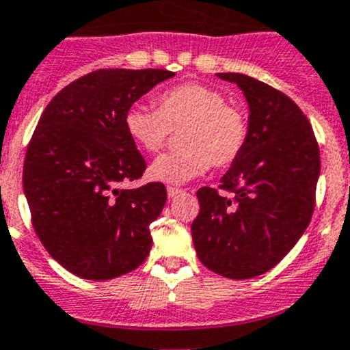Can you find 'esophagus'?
Returning a JSON list of instances; mask_svg holds the SVG:
<instances>
[{
    "label": "esophagus",
    "mask_w": 350,
    "mask_h": 350,
    "mask_svg": "<svg viewBox=\"0 0 350 350\" xmlns=\"http://www.w3.org/2000/svg\"><path fill=\"white\" fill-rule=\"evenodd\" d=\"M181 193H183L181 188H174V186H169V188H167V196H169V198H174V196L181 195Z\"/></svg>",
    "instance_id": "1"
}]
</instances>
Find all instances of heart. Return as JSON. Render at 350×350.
Wrapping results in <instances>:
<instances>
[{"instance_id": "obj_1", "label": "heart", "mask_w": 350, "mask_h": 350, "mask_svg": "<svg viewBox=\"0 0 350 350\" xmlns=\"http://www.w3.org/2000/svg\"><path fill=\"white\" fill-rule=\"evenodd\" d=\"M157 104L159 109L133 104L124 114L126 133L148 154L161 152L172 131L183 130L181 150L152 162L148 174L155 181L183 185L205 174L210 164H232L243 152L247 120L219 90L189 81L164 90Z\"/></svg>"}]
</instances>
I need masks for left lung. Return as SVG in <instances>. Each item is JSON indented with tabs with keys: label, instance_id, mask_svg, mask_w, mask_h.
<instances>
[{
	"label": "left lung",
	"instance_id": "left-lung-1",
	"mask_svg": "<svg viewBox=\"0 0 350 350\" xmlns=\"http://www.w3.org/2000/svg\"><path fill=\"white\" fill-rule=\"evenodd\" d=\"M243 90L250 106L247 140L220 179L203 186L193 244L206 269L227 279L269 272L299 241L314 208L320 148L293 99L253 77L217 73Z\"/></svg>",
	"mask_w": 350,
	"mask_h": 350
}]
</instances>
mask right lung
<instances>
[{"mask_svg": "<svg viewBox=\"0 0 350 350\" xmlns=\"http://www.w3.org/2000/svg\"><path fill=\"white\" fill-rule=\"evenodd\" d=\"M174 75L152 68L92 71L56 94L37 123L23 162V193L40 243L77 277L116 279L150 253V224L167 191L162 183L120 188L147 169L124 114Z\"/></svg>", "mask_w": 350, "mask_h": 350, "instance_id": "add662e5", "label": "right lung"}]
</instances>
